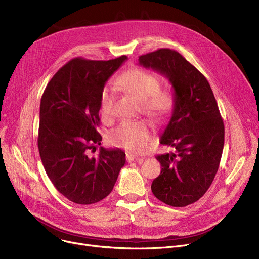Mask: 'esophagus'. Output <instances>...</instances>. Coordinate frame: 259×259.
Wrapping results in <instances>:
<instances>
[{
	"label": "esophagus",
	"instance_id": "obj_1",
	"mask_svg": "<svg viewBox=\"0 0 259 259\" xmlns=\"http://www.w3.org/2000/svg\"><path fill=\"white\" fill-rule=\"evenodd\" d=\"M126 159H127L128 162H132V161H134L135 159H137V156H135V155L132 154V153H127V154H126Z\"/></svg>",
	"mask_w": 259,
	"mask_h": 259
}]
</instances>
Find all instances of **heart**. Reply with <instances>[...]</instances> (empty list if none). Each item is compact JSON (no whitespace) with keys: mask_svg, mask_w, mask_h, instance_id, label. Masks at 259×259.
<instances>
[{"mask_svg":"<svg viewBox=\"0 0 259 259\" xmlns=\"http://www.w3.org/2000/svg\"><path fill=\"white\" fill-rule=\"evenodd\" d=\"M116 85L141 101L142 112L155 121L165 120L172 112V94L159 88V79L154 73L141 68H131L117 77ZM113 103L114 90L110 85H105L99 103L100 113L104 118L111 116ZM152 139L153 130L144 120L122 121L109 133V141L112 145L134 153L145 152Z\"/></svg>","mask_w":259,"mask_h":259,"instance_id":"obj_1","label":"heart"}]
</instances>
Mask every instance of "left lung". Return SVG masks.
Instances as JSON below:
<instances>
[{
	"label": "left lung",
	"mask_w": 259,
	"mask_h": 259,
	"mask_svg": "<svg viewBox=\"0 0 259 259\" xmlns=\"http://www.w3.org/2000/svg\"><path fill=\"white\" fill-rule=\"evenodd\" d=\"M165 75L174 89L172 116L160 144L175 152L156 155L161 171L152 182L156 198L172 207L197 201L210 188L221 162L225 127L207 78L178 51L161 48L139 58Z\"/></svg>",
	"instance_id": "1"
}]
</instances>
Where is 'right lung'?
I'll return each instance as SVG.
<instances>
[{
	"instance_id": "right-lung-1",
	"label": "right lung",
	"mask_w": 259,
	"mask_h": 259,
	"mask_svg": "<svg viewBox=\"0 0 259 259\" xmlns=\"http://www.w3.org/2000/svg\"><path fill=\"white\" fill-rule=\"evenodd\" d=\"M127 60L75 58L53 75L40 99L37 146L53 186L78 205H91L111 193L126 154L101 147L100 94L106 81Z\"/></svg>"
}]
</instances>
